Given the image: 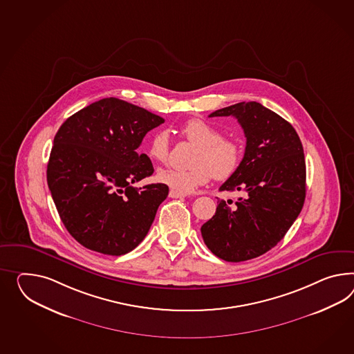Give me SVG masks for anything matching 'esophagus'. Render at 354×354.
Wrapping results in <instances>:
<instances>
[{
	"label": "esophagus",
	"mask_w": 354,
	"mask_h": 354,
	"mask_svg": "<svg viewBox=\"0 0 354 354\" xmlns=\"http://www.w3.org/2000/svg\"><path fill=\"white\" fill-rule=\"evenodd\" d=\"M169 198H172V199H182V198H185V195L180 194V192H176V191H169Z\"/></svg>",
	"instance_id": "esophagus-1"
}]
</instances>
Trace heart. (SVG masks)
Listing matches in <instances>:
<instances>
[{
	"instance_id": "b5f03b06",
	"label": "heart",
	"mask_w": 354,
	"mask_h": 354,
	"mask_svg": "<svg viewBox=\"0 0 354 354\" xmlns=\"http://www.w3.org/2000/svg\"><path fill=\"white\" fill-rule=\"evenodd\" d=\"M182 136L198 146L191 159L190 169L164 168L156 174V180L180 194H190L205 185L213 176L218 181L227 180L235 173L241 149L235 140L223 137L217 127L201 119H191L181 128ZM147 156L164 163L169 156V136L165 131L154 133L147 145Z\"/></svg>"
}]
</instances>
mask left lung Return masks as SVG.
I'll return each instance as SVG.
<instances>
[{
  "label": "left lung",
  "mask_w": 354,
  "mask_h": 354,
  "mask_svg": "<svg viewBox=\"0 0 354 354\" xmlns=\"http://www.w3.org/2000/svg\"><path fill=\"white\" fill-rule=\"evenodd\" d=\"M235 117L246 137L245 154L219 191H244L236 203L218 200L201 226L209 250L226 262L268 252L299 216L306 199V160L297 131L262 104L239 102L209 117Z\"/></svg>",
  "instance_id": "1"
}]
</instances>
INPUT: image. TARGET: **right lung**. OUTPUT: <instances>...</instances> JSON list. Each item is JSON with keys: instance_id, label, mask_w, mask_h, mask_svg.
Here are the masks:
<instances>
[{"instance_id": "1", "label": "right lung", "mask_w": 354, "mask_h": 354, "mask_svg": "<svg viewBox=\"0 0 354 354\" xmlns=\"http://www.w3.org/2000/svg\"><path fill=\"white\" fill-rule=\"evenodd\" d=\"M159 115L115 97L96 101L66 119L54 138L47 185L68 232L108 255L133 250L147 235L168 186H131L151 176L137 149Z\"/></svg>"}]
</instances>
